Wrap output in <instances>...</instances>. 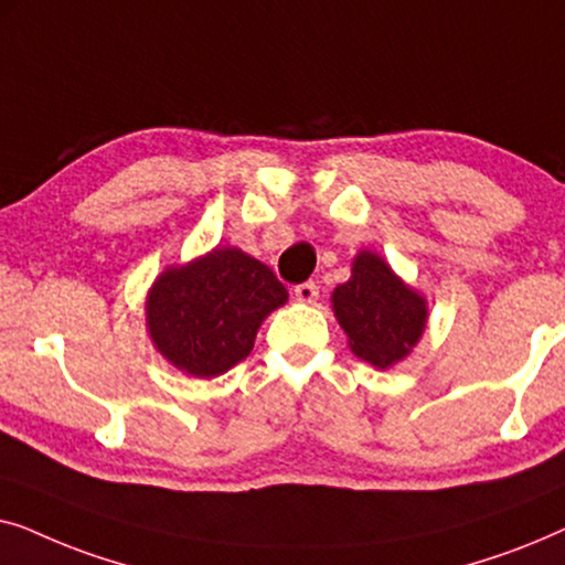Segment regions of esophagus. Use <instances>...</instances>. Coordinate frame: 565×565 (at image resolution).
Segmentation results:
<instances>
[{
	"instance_id": "esophagus-1",
	"label": "esophagus",
	"mask_w": 565,
	"mask_h": 565,
	"mask_svg": "<svg viewBox=\"0 0 565 565\" xmlns=\"http://www.w3.org/2000/svg\"><path fill=\"white\" fill-rule=\"evenodd\" d=\"M292 296H296L300 303H313L316 298H319V285L316 282H300V285H296V290H292Z\"/></svg>"
}]
</instances>
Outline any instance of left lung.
Returning <instances> with one entry per match:
<instances>
[{"label": "left lung", "instance_id": "8db88e82", "mask_svg": "<svg viewBox=\"0 0 565 565\" xmlns=\"http://www.w3.org/2000/svg\"><path fill=\"white\" fill-rule=\"evenodd\" d=\"M331 311L354 358L377 370L408 358L429 319L427 298L370 249L358 252L350 280L331 292Z\"/></svg>", "mask_w": 565, "mask_h": 565}]
</instances>
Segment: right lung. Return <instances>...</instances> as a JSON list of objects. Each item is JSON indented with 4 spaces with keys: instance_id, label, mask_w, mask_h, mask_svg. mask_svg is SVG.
<instances>
[{
    "instance_id": "right-lung-1",
    "label": "right lung",
    "mask_w": 565,
    "mask_h": 565,
    "mask_svg": "<svg viewBox=\"0 0 565 565\" xmlns=\"http://www.w3.org/2000/svg\"><path fill=\"white\" fill-rule=\"evenodd\" d=\"M288 303L273 269L215 246L169 265L146 292V331L169 365L192 377H218L249 358L262 321Z\"/></svg>"
}]
</instances>
